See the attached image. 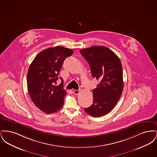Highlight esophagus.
Returning <instances> with one entry per match:
<instances>
[{
  "label": "esophagus",
  "instance_id": "34e87169",
  "mask_svg": "<svg viewBox=\"0 0 157 157\" xmlns=\"http://www.w3.org/2000/svg\"><path fill=\"white\" fill-rule=\"evenodd\" d=\"M74 94H75V95H78L79 94V90H74Z\"/></svg>",
  "mask_w": 157,
  "mask_h": 157
}]
</instances>
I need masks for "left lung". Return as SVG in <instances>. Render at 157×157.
Masks as SVG:
<instances>
[{
  "mask_svg": "<svg viewBox=\"0 0 157 157\" xmlns=\"http://www.w3.org/2000/svg\"><path fill=\"white\" fill-rule=\"evenodd\" d=\"M80 52L88 62L92 77L99 81L93 90V104L84 110L93 117H100L112 111L121 98L124 88L122 63L105 46H95Z\"/></svg>",
  "mask_w": 157,
  "mask_h": 157,
  "instance_id": "obj_1",
  "label": "left lung"
}]
</instances>
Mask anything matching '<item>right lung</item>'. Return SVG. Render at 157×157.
<instances>
[{"label":"right lung","mask_w":157,"mask_h":157,"mask_svg":"<svg viewBox=\"0 0 157 157\" xmlns=\"http://www.w3.org/2000/svg\"><path fill=\"white\" fill-rule=\"evenodd\" d=\"M73 50L62 46L49 48L39 53L32 61L27 75L28 90L33 103L46 113L59 111L63 105L67 92L63 79L55 86L64 60L73 54Z\"/></svg>","instance_id":"1"}]
</instances>
